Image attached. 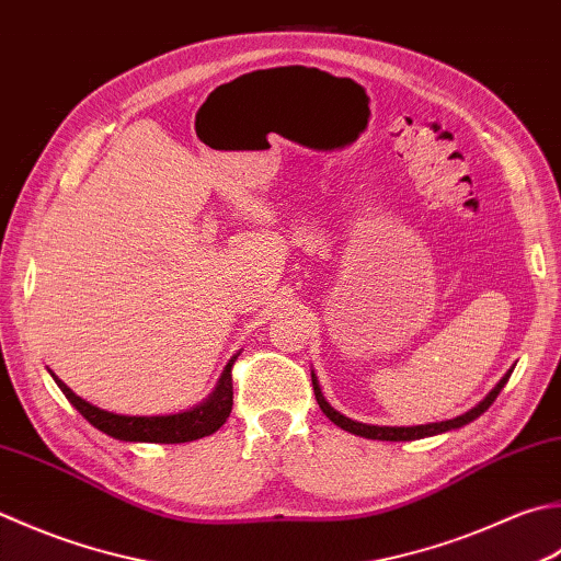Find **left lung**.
I'll use <instances>...</instances> for the list:
<instances>
[{
    "label": "left lung",
    "mask_w": 561,
    "mask_h": 561,
    "mask_svg": "<svg viewBox=\"0 0 561 561\" xmlns=\"http://www.w3.org/2000/svg\"><path fill=\"white\" fill-rule=\"evenodd\" d=\"M513 371V369H511ZM511 371L506 377H503L496 387H493L489 391V397L477 403L474 409L457 415V419L453 421H443V423H427V425H411V427H389V425H367V423H357L353 419H347V415L337 413L331 403H328L323 399L321 393V387H318V379L316 375H311V381H313V393H316V401L318 405H321V411L331 419L337 427H343V431L353 433V435H359V437H369V440H389V443H403V440H421V437H431V435H440V433H447V431H455V427H462L467 423H471L474 419H479L481 413H484L489 405L496 401V397L501 393V389L506 387V381L511 379Z\"/></svg>",
    "instance_id": "8db88e82"
}]
</instances>
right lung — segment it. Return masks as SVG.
Instances as JSON below:
<instances>
[{"label": "right lung", "mask_w": 561, "mask_h": 561, "mask_svg": "<svg viewBox=\"0 0 561 561\" xmlns=\"http://www.w3.org/2000/svg\"><path fill=\"white\" fill-rule=\"evenodd\" d=\"M233 362L236 357L226 365L211 397H208L204 403L194 405L190 411L172 413V415H118L112 411L96 409V405H92L90 401L77 397L68 383H62L53 375V371L50 377L65 393V399H68L75 409L96 427V431H102L106 435L116 437V440H126V443L174 445V443H192V440H199V437L214 435L218 427L228 421L230 409H233V375H230Z\"/></svg>", "instance_id": "1"}]
</instances>
